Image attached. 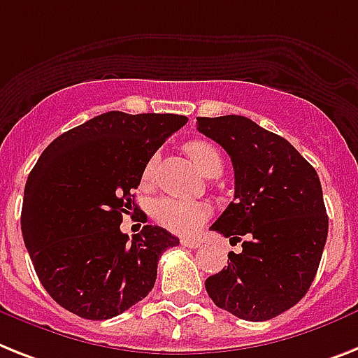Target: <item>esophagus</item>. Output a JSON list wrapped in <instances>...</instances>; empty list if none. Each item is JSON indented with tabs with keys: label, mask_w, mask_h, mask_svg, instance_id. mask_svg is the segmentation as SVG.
Segmentation results:
<instances>
[{
	"label": "esophagus",
	"mask_w": 358,
	"mask_h": 358,
	"mask_svg": "<svg viewBox=\"0 0 358 358\" xmlns=\"http://www.w3.org/2000/svg\"><path fill=\"white\" fill-rule=\"evenodd\" d=\"M181 245L182 247H188V249H199L201 247V243L197 241V239H188V238H182Z\"/></svg>",
	"instance_id": "esophagus-1"
}]
</instances>
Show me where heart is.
Returning <instances> with one entry per match:
<instances>
[{
	"label": "heart",
	"mask_w": 358,
	"mask_h": 358,
	"mask_svg": "<svg viewBox=\"0 0 358 358\" xmlns=\"http://www.w3.org/2000/svg\"><path fill=\"white\" fill-rule=\"evenodd\" d=\"M185 150L203 176H220L223 170V159L214 144L206 143V141H190V143H186ZM153 166H155V162H148L146 170H144V181L152 177ZM153 217L164 229L172 230L176 234L186 236L196 232L205 223V220L208 217V206L203 203H196V201H179L164 197V199H159L153 206Z\"/></svg>",
	"instance_id": "obj_1"
}]
</instances>
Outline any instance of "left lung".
I'll return each mask as SVG.
<instances>
[{
    "instance_id": "left-lung-1",
    "label": "left lung",
    "mask_w": 358,
    "mask_h": 358,
    "mask_svg": "<svg viewBox=\"0 0 358 358\" xmlns=\"http://www.w3.org/2000/svg\"><path fill=\"white\" fill-rule=\"evenodd\" d=\"M197 129L234 166V201L210 229L245 239L206 278V292L234 317L271 320L306 296L320 265L329 221L318 173L291 143L241 115L197 117Z\"/></svg>"
}]
</instances>
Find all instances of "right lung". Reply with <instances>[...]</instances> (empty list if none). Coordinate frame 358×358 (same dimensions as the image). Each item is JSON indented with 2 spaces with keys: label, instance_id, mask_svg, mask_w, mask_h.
<instances>
[{
  "label": "right lung",
  "instance_id": "1",
  "mask_svg": "<svg viewBox=\"0 0 358 358\" xmlns=\"http://www.w3.org/2000/svg\"><path fill=\"white\" fill-rule=\"evenodd\" d=\"M182 115L108 111L62 133L43 150L23 194L22 234L41 285L87 320L113 318L152 291L162 252L179 239L146 225L129 239L122 214L148 161Z\"/></svg>",
  "mask_w": 358,
  "mask_h": 358
}]
</instances>
